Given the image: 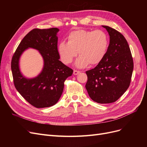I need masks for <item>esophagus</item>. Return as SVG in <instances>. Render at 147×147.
<instances>
[{
    "label": "esophagus",
    "mask_w": 147,
    "mask_h": 147,
    "mask_svg": "<svg viewBox=\"0 0 147 147\" xmlns=\"http://www.w3.org/2000/svg\"><path fill=\"white\" fill-rule=\"evenodd\" d=\"M79 73H80V71H78V70H76V69H74V71H73V74H74V75H77V74H78Z\"/></svg>",
    "instance_id": "34e87169"
}]
</instances>
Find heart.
<instances>
[{
  "label": "heart",
  "mask_w": 147,
  "mask_h": 147,
  "mask_svg": "<svg viewBox=\"0 0 147 147\" xmlns=\"http://www.w3.org/2000/svg\"><path fill=\"white\" fill-rule=\"evenodd\" d=\"M109 46V38L101 30H76L67 37V43L59 44L58 51L62 61L65 64L71 63L78 55L76 65L83 67L88 64L95 65L99 64L104 56Z\"/></svg>",
  "instance_id": "heart-1"
}]
</instances>
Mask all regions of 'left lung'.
<instances>
[{"label": "left lung", "mask_w": 147, "mask_h": 147, "mask_svg": "<svg viewBox=\"0 0 147 147\" xmlns=\"http://www.w3.org/2000/svg\"><path fill=\"white\" fill-rule=\"evenodd\" d=\"M110 35V44L102 60L86 71V89L90 98L99 104L115 102L128 89L134 61L125 37L118 31L102 26Z\"/></svg>", "instance_id": "left-lung-1"}]
</instances>
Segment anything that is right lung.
I'll list each match as a JSON object with an SVG mask.
<instances>
[{
	"instance_id": "1",
	"label": "right lung",
	"mask_w": 147,
	"mask_h": 147,
	"mask_svg": "<svg viewBox=\"0 0 147 147\" xmlns=\"http://www.w3.org/2000/svg\"><path fill=\"white\" fill-rule=\"evenodd\" d=\"M58 32L57 28L31 30L23 38L12 58L14 86L21 95L36 108L49 107L57 104L63 92L64 82L73 72L59 60ZM28 47L38 50L44 60L42 72L30 80L23 76L19 68V57Z\"/></svg>"
}]
</instances>
